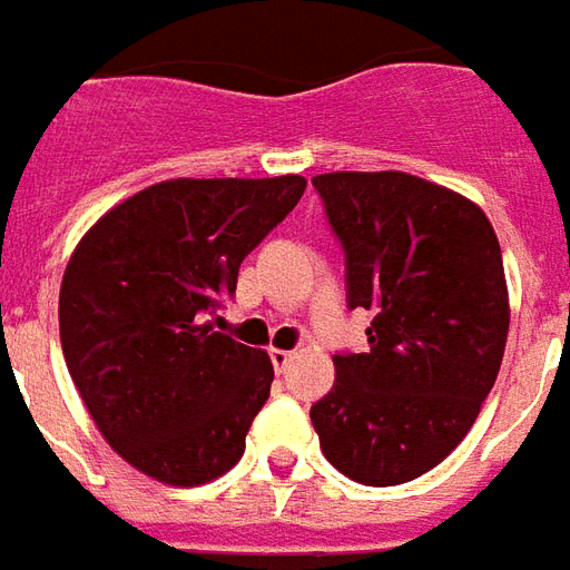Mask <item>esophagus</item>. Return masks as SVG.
I'll return each mask as SVG.
<instances>
[{
    "label": "esophagus",
    "instance_id": "obj_1",
    "mask_svg": "<svg viewBox=\"0 0 570 570\" xmlns=\"http://www.w3.org/2000/svg\"><path fill=\"white\" fill-rule=\"evenodd\" d=\"M293 351H284V347H272V363H274V370L277 372H284L289 363H293Z\"/></svg>",
    "mask_w": 570,
    "mask_h": 570
}]
</instances>
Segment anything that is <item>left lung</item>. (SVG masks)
Wrapping results in <instances>:
<instances>
[{"mask_svg":"<svg viewBox=\"0 0 570 570\" xmlns=\"http://www.w3.org/2000/svg\"><path fill=\"white\" fill-rule=\"evenodd\" d=\"M347 256V305L375 311L370 354H335L311 406L326 461L400 485L452 454L501 372L510 293L479 204L403 170L311 179Z\"/></svg>","mask_w":570,"mask_h":570,"instance_id":"left-lung-1","label":"left lung"}]
</instances>
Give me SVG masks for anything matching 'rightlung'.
I'll return each mask as SVG.
<instances>
[{
  "instance_id": "1",
  "label": "right lung",
  "mask_w": 570,
  "mask_h": 570,
  "mask_svg": "<svg viewBox=\"0 0 570 570\" xmlns=\"http://www.w3.org/2000/svg\"><path fill=\"white\" fill-rule=\"evenodd\" d=\"M305 176L164 179L81 235L60 284V345L104 440L164 485L240 461L272 357L213 330L249 249L293 210Z\"/></svg>"
}]
</instances>
